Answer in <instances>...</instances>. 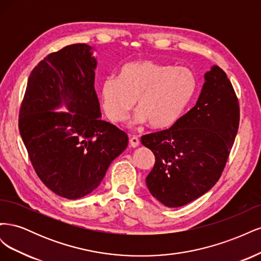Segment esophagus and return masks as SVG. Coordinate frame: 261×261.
Instances as JSON below:
<instances>
[{"label": "esophagus", "mask_w": 261, "mask_h": 261, "mask_svg": "<svg viewBox=\"0 0 261 261\" xmlns=\"http://www.w3.org/2000/svg\"><path fill=\"white\" fill-rule=\"evenodd\" d=\"M129 145H130V147H133V148L138 147V146H139V139H138V137H137V136H132V137L129 138Z\"/></svg>", "instance_id": "1"}]
</instances>
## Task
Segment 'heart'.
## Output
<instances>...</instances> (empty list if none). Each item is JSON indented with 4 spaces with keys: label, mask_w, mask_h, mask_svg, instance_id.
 Returning a JSON list of instances; mask_svg holds the SVG:
<instances>
[{
    "label": "heart",
    "mask_w": 261,
    "mask_h": 261,
    "mask_svg": "<svg viewBox=\"0 0 261 261\" xmlns=\"http://www.w3.org/2000/svg\"><path fill=\"white\" fill-rule=\"evenodd\" d=\"M196 88V76L189 68L140 60L125 64L118 78H106L101 99L113 122H124L136 100L135 122L162 129L178 120Z\"/></svg>",
    "instance_id": "heart-1"
}]
</instances>
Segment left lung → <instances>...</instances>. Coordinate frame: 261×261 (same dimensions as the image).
I'll use <instances>...</instances> for the list:
<instances>
[{
	"label": "left lung",
	"instance_id": "8db88e82",
	"mask_svg": "<svg viewBox=\"0 0 261 261\" xmlns=\"http://www.w3.org/2000/svg\"><path fill=\"white\" fill-rule=\"evenodd\" d=\"M240 124V106L226 74L213 65L195 107L169 129L148 134L141 144L155 162L146 184L164 206H185L206 194L222 174Z\"/></svg>",
	"mask_w": 261,
	"mask_h": 261
}]
</instances>
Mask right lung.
I'll return each mask as SVG.
<instances>
[{
  "label": "right lung",
  "mask_w": 261,
  "mask_h": 261,
  "mask_svg": "<svg viewBox=\"0 0 261 261\" xmlns=\"http://www.w3.org/2000/svg\"><path fill=\"white\" fill-rule=\"evenodd\" d=\"M92 50L70 44L44 58L28 78L19 111V133L37 175L67 199L92 193L128 144L123 130L101 120ZM63 105L66 113L55 111Z\"/></svg>",
  "instance_id": "obj_1"
}]
</instances>
